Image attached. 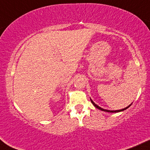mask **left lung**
Instances as JSON below:
<instances>
[{
    "instance_id": "8db88e82",
    "label": "left lung",
    "mask_w": 150,
    "mask_h": 150,
    "mask_svg": "<svg viewBox=\"0 0 150 150\" xmlns=\"http://www.w3.org/2000/svg\"><path fill=\"white\" fill-rule=\"evenodd\" d=\"M91 102H92V104H93V105H94V107H96V108L97 109H99V110H102V111H104V112H121V111H123V110H126V109H128V107H130V106L131 105H129L128 106V107H125V108H124V109H122V110H104V109H102V108H101L100 107H99V106L98 105H96V104L94 103V102H93V101L91 100Z\"/></svg>"
}]
</instances>
